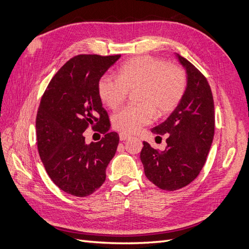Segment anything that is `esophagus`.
<instances>
[{
  "label": "esophagus",
  "mask_w": 249,
  "mask_h": 249,
  "mask_svg": "<svg viewBox=\"0 0 249 249\" xmlns=\"http://www.w3.org/2000/svg\"><path fill=\"white\" fill-rule=\"evenodd\" d=\"M130 138H131V135H129V134L124 133V132L119 134V139H120V141H124V140L130 139Z\"/></svg>",
  "instance_id": "1"
}]
</instances>
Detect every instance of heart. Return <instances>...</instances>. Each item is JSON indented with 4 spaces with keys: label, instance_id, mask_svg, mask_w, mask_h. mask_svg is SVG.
<instances>
[{
    "label": "heart",
    "instance_id": "b5f03b06",
    "mask_svg": "<svg viewBox=\"0 0 249 249\" xmlns=\"http://www.w3.org/2000/svg\"><path fill=\"white\" fill-rule=\"evenodd\" d=\"M184 71L153 56H138L125 61L117 71V79L101 77L97 94L110 109L126 99L127 91L137 89V106H127L115 113L112 123L117 130L134 133L153 122L155 112L166 115L175 110L186 91Z\"/></svg>",
    "mask_w": 249,
    "mask_h": 249
}]
</instances>
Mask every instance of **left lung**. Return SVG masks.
I'll return each instance as SVG.
<instances>
[{
	"label": "left lung",
	"instance_id": "8db88e82",
	"mask_svg": "<svg viewBox=\"0 0 249 249\" xmlns=\"http://www.w3.org/2000/svg\"><path fill=\"white\" fill-rule=\"evenodd\" d=\"M176 57L186 71V91L167 119L152 129L154 134L166 135V148L155 149L143 141L140 153L146 178L167 191L180 189L196 178L215 129L214 101L207 79L187 59Z\"/></svg>",
	"mask_w": 249,
	"mask_h": 249
}]
</instances>
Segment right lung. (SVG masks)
I'll use <instances>...</instances> for the list:
<instances>
[{
	"label": "right lung",
	"instance_id": "obj_1",
	"mask_svg": "<svg viewBox=\"0 0 249 249\" xmlns=\"http://www.w3.org/2000/svg\"><path fill=\"white\" fill-rule=\"evenodd\" d=\"M120 55H79L69 60L51 80L36 116L37 146L49 177L73 196L92 194L106 179L118 134L110 132L107 111L97 94V82ZM89 125L105 134L87 145Z\"/></svg>",
	"mask_w": 249,
	"mask_h": 249
}]
</instances>
